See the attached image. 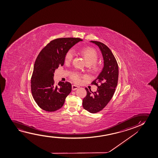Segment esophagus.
<instances>
[{
	"instance_id": "1",
	"label": "esophagus",
	"mask_w": 158,
	"mask_h": 158,
	"mask_svg": "<svg viewBox=\"0 0 158 158\" xmlns=\"http://www.w3.org/2000/svg\"><path fill=\"white\" fill-rule=\"evenodd\" d=\"M79 87V86H78L76 85H73L72 86V89L73 91H75L77 89H78Z\"/></svg>"
}]
</instances>
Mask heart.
<instances>
[{
  "label": "heart",
  "mask_w": 158,
  "mask_h": 158,
  "mask_svg": "<svg viewBox=\"0 0 158 158\" xmlns=\"http://www.w3.org/2000/svg\"><path fill=\"white\" fill-rule=\"evenodd\" d=\"M82 53L84 55L87 65H90L92 71L94 72L97 71L99 68L98 65L95 64V63L97 61L98 56L97 53L96 52L95 50L91 48H85L82 50ZM73 50H69L65 55V61L66 62L71 61L73 58ZM81 77L80 74L77 73H74L72 74V79L76 82H80Z\"/></svg>",
  "instance_id": "obj_1"
}]
</instances>
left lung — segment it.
Returning <instances> with one entry per match:
<instances>
[{"instance_id":"1","label":"left lung","mask_w":158,"mask_h":158,"mask_svg":"<svg viewBox=\"0 0 158 158\" xmlns=\"http://www.w3.org/2000/svg\"><path fill=\"white\" fill-rule=\"evenodd\" d=\"M97 45L104 59V67L97 78L92 84L98 86L97 90L92 92L85 88L87 95L82 100L85 110L91 113L102 110L107 105L114 93L118 84L119 69L117 60L110 49L104 44L97 41H90ZM101 85L98 86V84Z\"/></svg>"}]
</instances>
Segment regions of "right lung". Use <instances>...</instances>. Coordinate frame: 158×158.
Listing matches in <instances>:
<instances>
[{
    "label": "right lung",
    "mask_w": 158,
    "mask_h": 158,
    "mask_svg": "<svg viewBox=\"0 0 158 158\" xmlns=\"http://www.w3.org/2000/svg\"><path fill=\"white\" fill-rule=\"evenodd\" d=\"M78 38H61L48 44L39 53L35 61L31 77V91L37 105L43 110L54 112L61 108L71 93V84L59 81L54 84V73L65 63V55L76 44Z\"/></svg>",
    "instance_id": "obj_1"
}]
</instances>
